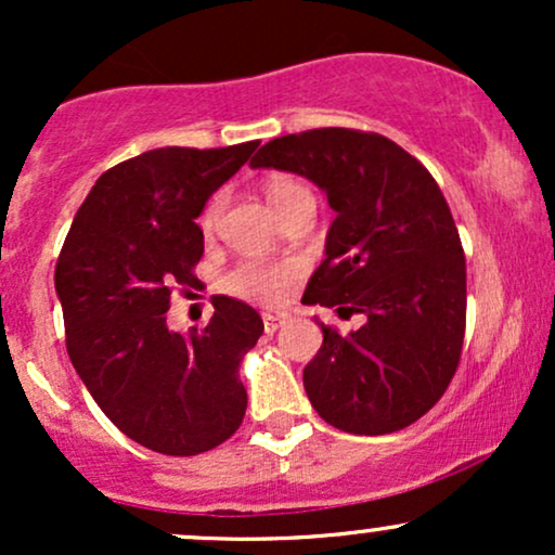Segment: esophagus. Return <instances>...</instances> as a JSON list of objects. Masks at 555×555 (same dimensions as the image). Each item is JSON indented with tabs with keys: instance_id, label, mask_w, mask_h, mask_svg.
Wrapping results in <instances>:
<instances>
[{
	"instance_id": "obj_1",
	"label": "esophagus",
	"mask_w": 555,
	"mask_h": 555,
	"mask_svg": "<svg viewBox=\"0 0 555 555\" xmlns=\"http://www.w3.org/2000/svg\"><path fill=\"white\" fill-rule=\"evenodd\" d=\"M284 323H286V318L279 315V313H266V315H263V328H266V334H276V331L282 328Z\"/></svg>"
}]
</instances>
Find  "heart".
Listing matches in <instances>:
<instances>
[{
	"mask_svg": "<svg viewBox=\"0 0 555 555\" xmlns=\"http://www.w3.org/2000/svg\"><path fill=\"white\" fill-rule=\"evenodd\" d=\"M266 197L273 206V211H284L289 203H295L297 197H310V190L302 182L292 180V177L276 175L266 182ZM221 211H224V193L214 195L208 201L206 211L201 216L203 229H214L219 221ZM295 276V266H276V263H260V260H245L237 269L229 271L227 276V289L234 292L237 297L258 299V302H276L284 297L286 282Z\"/></svg>",
	"mask_w": 555,
	"mask_h": 555,
	"instance_id": "b5f03b06",
	"label": "heart"
}]
</instances>
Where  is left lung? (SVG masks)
Wrapping results in <instances>:
<instances>
[{
  "label": "left lung",
  "instance_id": "left-lung-1",
  "mask_svg": "<svg viewBox=\"0 0 555 555\" xmlns=\"http://www.w3.org/2000/svg\"><path fill=\"white\" fill-rule=\"evenodd\" d=\"M250 167L326 193L336 219L302 302L365 315L349 334L321 323L302 373L313 410L354 436L412 425L454 378L467 321V266L441 188L393 140L347 127L273 138Z\"/></svg>",
  "mask_w": 555,
  "mask_h": 555
}]
</instances>
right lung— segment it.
<instances>
[{"label":"right lung","mask_w":555,"mask_h":555,"mask_svg":"<svg viewBox=\"0 0 555 555\" xmlns=\"http://www.w3.org/2000/svg\"><path fill=\"white\" fill-rule=\"evenodd\" d=\"M260 140L227 149L145 151L106 169L75 214L56 260L67 354L127 438L195 456L242 425L240 362L263 334L250 305L216 295L206 328L167 326L175 286H193L206 201Z\"/></svg>","instance_id":"add662e5"}]
</instances>
